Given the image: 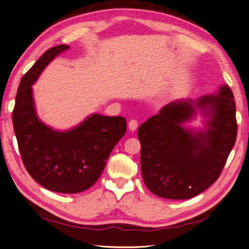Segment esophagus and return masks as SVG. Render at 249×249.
Segmentation results:
<instances>
[{
  "instance_id": "obj_1",
  "label": "esophagus",
  "mask_w": 249,
  "mask_h": 249,
  "mask_svg": "<svg viewBox=\"0 0 249 249\" xmlns=\"http://www.w3.org/2000/svg\"><path fill=\"white\" fill-rule=\"evenodd\" d=\"M138 125H139V123H138V121L137 120H135V119H132V120H130L129 121V123H128V127H129V129L130 130H136L137 128H138Z\"/></svg>"
}]
</instances>
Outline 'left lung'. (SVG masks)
I'll use <instances>...</instances> for the list:
<instances>
[{
  "instance_id": "1",
  "label": "left lung",
  "mask_w": 249,
  "mask_h": 249,
  "mask_svg": "<svg viewBox=\"0 0 249 249\" xmlns=\"http://www.w3.org/2000/svg\"><path fill=\"white\" fill-rule=\"evenodd\" d=\"M195 104L211 117L206 132L182 128L194 114L192 101L169 104L138 128L143 180L160 197L189 199L204 192L217 180L234 145L238 123L229 87Z\"/></svg>"
}]
</instances>
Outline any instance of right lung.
Returning a JSON list of instances; mask_svg holds the SVG:
<instances>
[{
  "mask_svg": "<svg viewBox=\"0 0 249 249\" xmlns=\"http://www.w3.org/2000/svg\"><path fill=\"white\" fill-rule=\"evenodd\" d=\"M66 44L48 50L20 82L13 111L14 130L26 171L43 188L74 194L91 188L104 171L106 160L126 132L122 117L93 114L83 124L59 132L45 126L35 112L32 85Z\"/></svg>",
  "mask_w": 249,
  "mask_h": 249,
  "instance_id": "1",
  "label": "right lung"
}]
</instances>
